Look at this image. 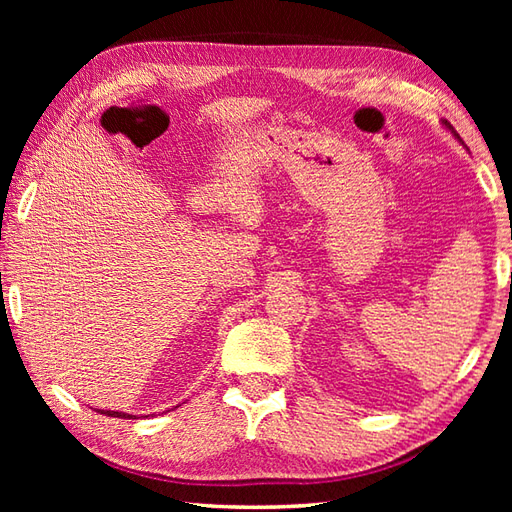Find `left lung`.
<instances>
[{
    "label": "left lung",
    "instance_id": "8db88e82",
    "mask_svg": "<svg viewBox=\"0 0 512 512\" xmlns=\"http://www.w3.org/2000/svg\"><path fill=\"white\" fill-rule=\"evenodd\" d=\"M442 125H444V127H447V129H449V132H451V134H453V136H455V138H458V140H460V136H458V134H455V132H453V127H451V125H449V123H447V121H442ZM460 143H462V140H460Z\"/></svg>",
    "mask_w": 512,
    "mask_h": 512
}]
</instances>
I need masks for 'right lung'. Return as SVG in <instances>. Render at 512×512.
Segmentation results:
<instances>
[{"instance_id":"1","label":"right lung","mask_w":512,"mask_h":512,"mask_svg":"<svg viewBox=\"0 0 512 512\" xmlns=\"http://www.w3.org/2000/svg\"><path fill=\"white\" fill-rule=\"evenodd\" d=\"M99 413H105V416H112V418H136L132 413H125V411H110V409H96Z\"/></svg>"}]
</instances>
